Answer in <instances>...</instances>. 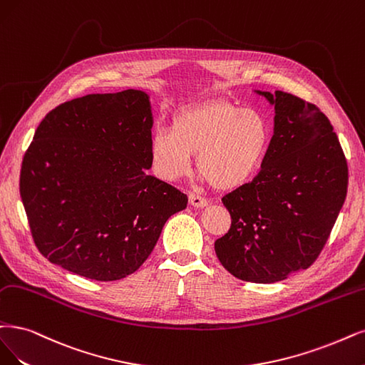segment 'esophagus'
I'll return each mask as SVG.
<instances>
[{
    "instance_id": "34e87169",
    "label": "esophagus",
    "mask_w": 365,
    "mask_h": 365,
    "mask_svg": "<svg viewBox=\"0 0 365 365\" xmlns=\"http://www.w3.org/2000/svg\"><path fill=\"white\" fill-rule=\"evenodd\" d=\"M209 201L205 197H200L197 194H190V205L200 209V207H206Z\"/></svg>"
}]
</instances>
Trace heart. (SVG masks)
Here are the masks:
<instances>
[{
	"mask_svg": "<svg viewBox=\"0 0 365 365\" xmlns=\"http://www.w3.org/2000/svg\"><path fill=\"white\" fill-rule=\"evenodd\" d=\"M271 145V128L251 108L207 101L175 114L171 130H158L150 159L160 179L174 182L191 170L192 153L201 178L218 190H233L259 171Z\"/></svg>",
	"mask_w": 365,
	"mask_h": 365,
	"instance_id": "b5f03b06",
	"label": "heart"
}]
</instances>
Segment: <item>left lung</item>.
<instances>
[{"label":"left lung","instance_id":"8db88e82","mask_svg":"<svg viewBox=\"0 0 365 365\" xmlns=\"http://www.w3.org/2000/svg\"><path fill=\"white\" fill-rule=\"evenodd\" d=\"M257 93L275 106L274 137L260 173L222 197L232 225L215 252L236 278L271 284L316 262L346 200L349 170L316 105L279 90Z\"/></svg>","mask_w":365,"mask_h":365}]
</instances>
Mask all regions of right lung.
<instances>
[{"label":"right lung","instance_id":"obj_1","mask_svg":"<svg viewBox=\"0 0 365 365\" xmlns=\"http://www.w3.org/2000/svg\"><path fill=\"white\" fill-rule=\"evenodd\" d=\"M153 117L141 90L87 94L40 121L19 192L34 244L51 263L115 281L147 260L187 197L145 174Z\"/></svg>","mask_w":365,"mask_h":365}]
</instances>
